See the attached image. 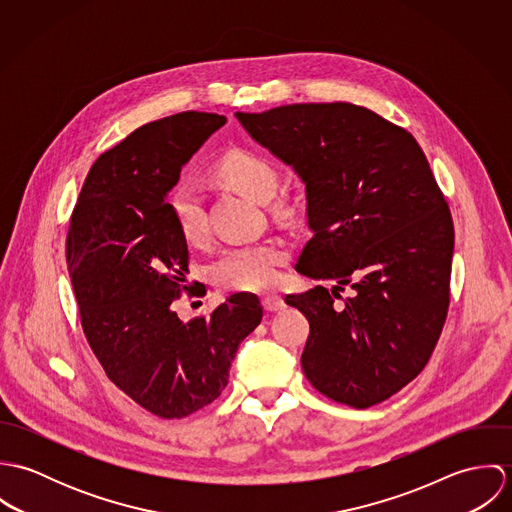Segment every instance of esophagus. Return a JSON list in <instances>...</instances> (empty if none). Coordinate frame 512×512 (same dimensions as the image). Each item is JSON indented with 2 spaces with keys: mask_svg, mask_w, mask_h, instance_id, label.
<instances>
[{
  "mask_svg": "<svg viewBox=\"0 0 512 512\" xmlns=\"http://www.w3.org/2000/svg\"><path fill=\"white\" fill-rule=\"evenodd\" d=\"M262 305L266 311H282L286 307V301L282 295H276V293H270V295H264L262 297Z\"/></svg>",
  "mask_w": 512,
  "mask_h": 512,
  "instance_id": "obj_1",
  "label": "esophagus"
}]
</instances>
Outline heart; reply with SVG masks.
<instances>
[{
	"label": "heart",
	"instance_id": "obj_1",
	"mask_svg": "<svg viewBox=\"0 0 512 512\" xmlns=\"http://www.w3.org/2000/svg\"><path fill=\"white\" fill-rule=\"evenodd\" d=\"M217 175L242 195L266 203L274 197L280 171L272 159L250 149H234L220 157ZM169 209L181 234L189 242H199L207 234V211L201 189L193 183H179L169 197ZM270 211L282 220L297 215V203L278 197ZM288 258V250L278 242H252L222 248L209 266L213 282L222 290L260 292L278 278V268Z\"/></svg>",
	"mask_w": 512,
	"mask_h": 512
}]
</instances>
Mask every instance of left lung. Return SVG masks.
Masks as SVG:
<instances>
[{
  "mask_svg": "<svg viewBox=\"0 0 512 512\" xmlns=\"http://www.w3.org/2000/svg\"><path fill=\"white\" fill-rule=\"evenodd\" d=\"M236 118L305 183L313 236L295 268L337 282L286 295L309 321L305 378L351 408L388 400L428 365L449 309L455 232L422 147L349 102ZM347 285L356 292L343 298Z\"/></svg>",
  "mask_w": 512,
  "mask_h": 512,
  "instance_id": "8db88e82",
  "label": "left lung"
}]
</instances>
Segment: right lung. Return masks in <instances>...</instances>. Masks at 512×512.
<instances>
[{
    "instance_id": "add662e5",
    "label": "right lung",
    "mask_w": 512,
    "mask_h": 512,
    "mask_svg": "<svg viewBox=\"0 0 512 512\" xmlns=\"http://www.w3.org/2000/svg\"><path fill=\"white\" fill-rule=\"evenodd\" d=\"M226 122L181 112L144 124L90 167L67 234V268L84 337L126 396L181 420L215 402L240 341L262 321L254 293H234L183 323L175 301L203 295L187 282L189 246L165 199L181 165Z\"/></svg>"
}]
</instances>
